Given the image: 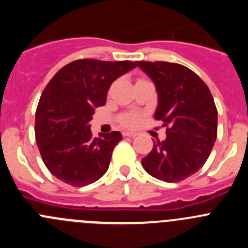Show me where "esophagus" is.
Segmentation results:
<instances>
[{
	"label": "esophagus",
	"instance_id": "1",
	"mask_svg": "<svg viewBox=\"0 0 248 248\" xmlns=\"http://www.w3.org/2000/svg\"><path fill=\"white\" fill-rule=\"evenodd\" d=\"M123 135H124V137H129V138H135L137 137V133H131V131H124V133H123Z\"/></svg>",
	"mask_w": 248,
	"mask_h": 248
}]
</instances>
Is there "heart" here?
<instances>
[{"label":"heart","instance_id":"obj_1","mask_svg":"<svg viewBox=\"0 0 248 248\" xmlns=\"http://www.w3.org/2000/svg\"><path fill=\"white\" fill-rule=\"evenodd\" d=\"M140 114L138 113H126L120 117V123L122 125L126 126V128H135L140 123Z\"/></svg>","mask_w":248,"mask_h":248}]
</instances>
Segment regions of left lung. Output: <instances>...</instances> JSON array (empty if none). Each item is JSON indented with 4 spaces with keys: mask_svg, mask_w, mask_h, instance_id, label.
<instances>
[{
    "mask_svg": "<svg viewBox=\"0 0 248 248\" xmlns=\"http://www.w3.org/2000/svg\"><path fill=\"white\" fill-rule=\"evenodd\" d=\"M157 92L154 117L166 126V139L141 159L151 176L177 183L200 170L217 138V109L196 73L177 63L137 62Z\"/></svg>",
    "mask_w": 248,
    "mask_h": 248,
    "instance_id": "left-lung-1",
    "label": "left lung"
}]
</instances>
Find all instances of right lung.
Segmentation results:
<instances>
[{
  "label": "right lung",
  "instance_id": "right-lung-1",
  "mask_svg": "<svg viewBox=\"0 0 248 248\" xmlns=\"http://www.w3.org/2000/svg\"><path fill=\"white\" fill-rule=\"evenodd\" d=\"M135 67L130 61L78 59L49 80L37 107L34 133L43 163L57 179L80 187L107 172L122 134L93 138L89 122L107 102L111 83Z\"/></svg>",
  "mask_w": 248,
  "mask_h": 248
}]
</instances>
